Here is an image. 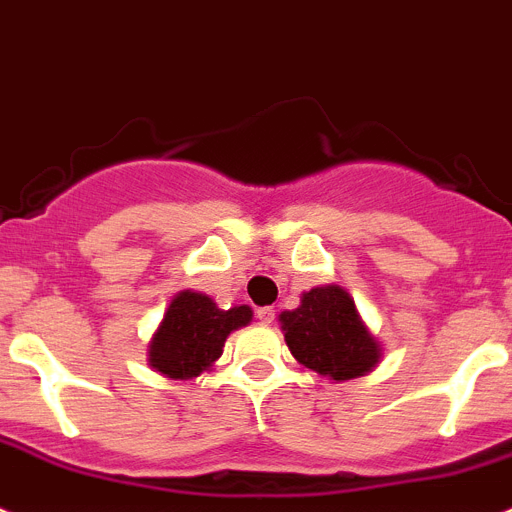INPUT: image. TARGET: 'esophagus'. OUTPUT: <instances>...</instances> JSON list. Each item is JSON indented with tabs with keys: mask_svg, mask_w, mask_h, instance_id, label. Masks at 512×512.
Here are the masks:
<instances>
[{
	"mask_svg": "<svg viewBox=\"0 0 512 512\" xmlns=\"http://www.w3.org/2000/svg\"><path fill=\"white\" fill-rule=\"evenodd\" d=\"M257 319H260V324H273V321H275V308L273 306L257 308Z\"/></svg>",
	"mask_w": 512,
	"mask_h": 512,
	"instance_id": "esophagus-1",
	"label": "esophagus"
}]
</instances>
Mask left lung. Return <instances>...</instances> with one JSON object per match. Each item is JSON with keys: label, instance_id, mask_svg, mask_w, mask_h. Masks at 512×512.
<instances>
[{"label": "left lung", "instance_id": "8db88e82", "mask_svg": "<svg viewBox=\"0 0 512 512\" xmlns=\"http://www.w3.org/2000/svg\"><path fill=\"white\" fill-rule=\"evenodd\" d=\"M278 321L290 354L326 380H354L380 365L382 344L342 285L306 290L298 308L283 311Z\"/></svg>", "mask_w": 512, "mask_h": 512}]
</instances>
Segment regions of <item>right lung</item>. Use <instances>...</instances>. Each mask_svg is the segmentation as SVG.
<instances>
[{
    "label": "right lung",
    "mask_w": 512,
    "mask_h": 512,
    "mask_svg": "<svg viewBox=\"0 0 512 512\" xmlns=\"http://www.w3.org/2000/svg\"><path fill=\"white\" fill-rule=\"evenodd\" d=\"M250 321V306L224 311L206 293L181 290L170 298L163 321L147 342V365L170 380H193L216 365L227 336Z\"/></svg>",
    "instance_id": "right-lung-1"
}]
</instances>
